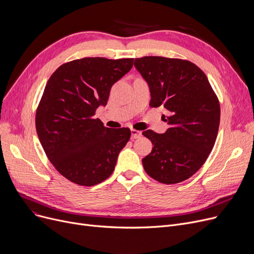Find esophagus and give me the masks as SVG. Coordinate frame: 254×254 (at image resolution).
Masks as SVG:
<instances>
[{
	"label": "esophagus",
	"mask_w": 254,
	"mask_h": 254,
	"mask_svg": "<svg viewBox=\"0 0 254 254\" xmlns=\"http://www.w3.org/2000/svg\"><path fill=\"white\" fill-rule=\"evenodd\" d=\"M130 132H131V139H138L142 136V132L140 130H137L134 128L130 129Z\"/></svg>",
	"instance_id": "1"
}]
</instances>
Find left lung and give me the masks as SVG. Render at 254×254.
Wrapping results in <instances>:
<instances>
[{"label":"left lung","instance_id":"left-lung-1","mask_svg":"<svg viewBox=\"0 0 254 254\" xmlns=\"http://www.w3.org/2000/svg\"><path fill=\"white\" fill-rule=\"evenodd\" d=\"M135 66L150 89V107L164 106L165 134L147 129L142 134L153 148L142 159L145 172L164 184L191 177L214 146L220 106L205 73L193 63L164 57L135 60Z\"/></svg>","mask_w":254,"mask_h":254}]
</instances>
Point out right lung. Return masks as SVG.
Masks as SVG:
<instances>
[{
	"label": "right lung",
	"instance_id": "add662e5",
	"mask_svg": "<svg viewBox=\"0 0 254 254\" xmlns=\"http://www.w3.org/2000/svg\"><path fill=\"white\" fill-rule=\"evenodd\" d=\"M132 63L84 58L62 64L50 76L37 108L36 129L53 167L71 182L92 186L113 173L130 130L106 127L93 115Z\"/></svg>",
	"mask_w": 254,
	"mask_h": 254
}]
</instances>
